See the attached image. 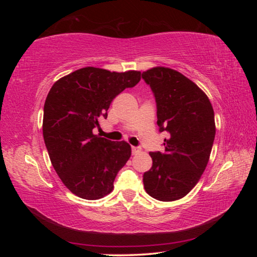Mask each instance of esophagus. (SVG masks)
Segmentation results:
<instances>
[{
  "label": "esophagus",
  "mask_w": 257,
  "mask_h": 257,
  "mask_svg": "<svg viewBox=\"0 0 257 257\" xmlns=\"http://www.w3.org/2000/svg\"><path fill=\"white\" fill-rule=\"evenodd\" d=\"M139 151H141V149H138V147H135V146H133V147H132V152H133V154H137Z\"/></svg>",
  "instance_id": "obj_1"
}]
</instances>
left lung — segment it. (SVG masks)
I'll list each match as a JSON object with an SVG mask.
<instances>
[{
    "instance_id": "8db88e82",
    "label": "left lung",
    "mask_w": 257,
    "mask_h": 257,
    "mask_svg": "<svg viewBox=\"0 0 257 257\" xmlns=\"http://www.w3.org/2000/svg\"><path fill=\"white\" fill-rule=\"evenodd\" d=\"M153 92L163 152H150L153 165L143 175L146 193L158 201L186 196L205 170L215 137L214 112L199 87L169 68L142 73Z\"/></svg>"
}]
</instances>
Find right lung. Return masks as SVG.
Returning a JSON list of instances; mask_svg holds the SVG:
<instances>
[{"mask_svg":"<svg viewBox=\"0 0 257 257\" xmlns=\"http://www.w3.org/2000/svg\"><path fill=\"white\" fill-rule=\"evenodd\" d=\"M141 80L139 71L111 72L87 67L61 78L44 104L43 136L52 165L77 196L98 199L110 194L132 149L93 134L116 95Z\"/></svg>","mask_w":257,"mask_h":257,"instance_id":"add662e5","label":"right lung"}]
</instances>
